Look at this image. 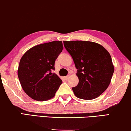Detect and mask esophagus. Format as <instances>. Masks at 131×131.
Masks as SVG:
<instances>
[{
  "mask_svg": "<svg viewBox=\"0 0 131 131\" xmlns=\"http://www.w3.org/2000/svg\"><path fill=\"white\" fill-rule=\"evenodd\" d=\"M70 75H67V76H66L65 77H64V78H65L66 80H68L70 78Z\"/></svg>",
  "mask_w": 131,
  "mask_h": 131,
  "instance_id": "obj_1",
  "label": "esophagus"
}]
</instances>
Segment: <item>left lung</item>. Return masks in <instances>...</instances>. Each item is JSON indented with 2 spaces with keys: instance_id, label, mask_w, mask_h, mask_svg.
Returning <instances> with one entry per match:
<instances>
[{
  "instance_id": "left-lung-1",
  "label": "left lung",
  "mask_w": 131,
  "mask_h": 131,
  "mask_svg": "<svg viewBox=\"0 0 131 131\" xmlns=\"http://www.w3.org/2000/svg\"><path fill=\"white\" fill-rule=\"evenodd\" d=\"M77 69L79 83L73 88L75 96L94 99L106 90L111 81L114 66L109 52L100 44L91 41H63Z\"/></svg>"
}]
</instances>
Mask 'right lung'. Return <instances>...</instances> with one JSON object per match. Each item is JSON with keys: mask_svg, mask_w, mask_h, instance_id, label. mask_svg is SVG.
I'll return each mask as SVG.
<instances>
[{"mask_svg": "<svg viewBox=\"0 0 131 131\" xmlns=\"http://www.w3.org/2000/svg\"><path fill=\"white\" fill-rule=\"evenodd\" d=\"M62 41H52L33 47L22 57L18 75L24 92L37 101L52 98L62 83L56 74L55 61L62 52Z\"/></svg>", "mask_w": 131, "mask_h": 131, "instance_id": "add662e5", "label": "right lung"}]
</instances>
